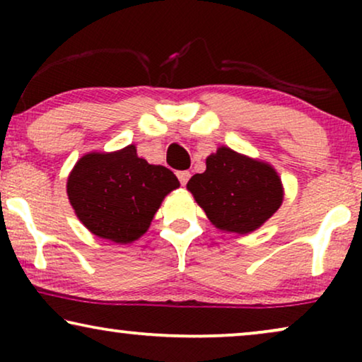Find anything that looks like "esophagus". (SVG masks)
<instances>
[{
  "label": "esophagus",
  "mask_w": 362,
  "mask_h": 362,
  "mask_svg": "<svg viewBox=\"0 0 362 362\" xmlns=\"http://www.w3.org/2000/svg\"><path fill=\"white\" fill-rule=\"evenodd\" d=\"M189 177H191L189 171H180V173H177V180H180L182 186H186V182L189 181Z\"/></svg>",
  "instance_id": "obj_1"
}]
</instances>
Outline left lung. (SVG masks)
<instances>
[{
  "mask_svg": "<svg viewBox=\"0 0 362 362\" xmlns=\"http://www.w3.org/2000/svg\"><path fill=\"white\" fill-rule=\"evenodd\" d=\"M187 191L217 229L250 234L284 202V185L267 161L219 146L206 158V171L187 181Z\"/></svg>",
  "mask_w": 362,
  "mask_h": 362,
  "instance_id": "8db88e82",
  "label": "left lung"
}]
</instances>
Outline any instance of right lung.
<instances>
[{"mask_svg": "<svg viewBox=\"0 0 362 362\" xmlns=\"http://www.w3.org/2000/svg\"><path fill=\"white\" fill-rule=\"evenodd\" d=\"M180 187L175 173L150 165L136 146L83 155L67 177V196L78 221L100 239L130 244L150 227L165 197Z\"/></svg>", "mask_w": 362, "mask_h": 362, "instance_id": "add662e5", "label": "right lung"}]
</instances>
